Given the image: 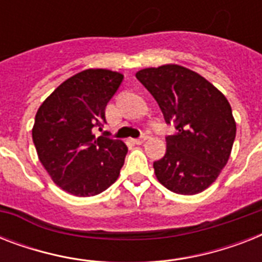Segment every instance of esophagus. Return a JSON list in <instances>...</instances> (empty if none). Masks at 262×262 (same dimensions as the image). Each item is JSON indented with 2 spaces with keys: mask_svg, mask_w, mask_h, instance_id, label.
<instances>
[{
  "mask_svg": "<svg viewBox=\"0 0 262 262\" xmlns=\"http://www.w3.org/2000/svg\"><path fill=\"white\" fill-rule=\"evenodd\" d=\"M148 137L147 136H141V137H139V139H135L133 140V143H136V144H143L144 141H145V140H147Z\"/></svg>",
  "mask_w": 262,
  "mask_h": 262,
  "instance_id": "34e87169",
  "label": "esophagus"
}]
</instances>
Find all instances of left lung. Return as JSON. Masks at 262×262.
Segmentation results:
<instances>
[{
  "label": "left lung",
  "mask_w": 262,
  "mask_h": 262,
  "mask_svg": "<svg viewBox=\"0 0 262 262\" xmlns=\"http://www.w3.org/2000/svg\"><path fill=\"white\" fill-rule=\"evenodd\" d=\"M136 77L177 129L166 137L163 158L154 162L156 178L178 194L205 190L227 163L235 140L228 100L203 76L179 65L147 68Z\"/></svg>",
  "instance_id": "8db88e82"
}]
</instances>
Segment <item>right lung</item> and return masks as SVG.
<instances>
[{
    "label": "right lung",
    "instance_id": "add662e5",
    "mask_svg": "<svg viewBox=\"0 0 262 262\" xmlns=\"http://www.w3.org/2000/svg\"><path fill=\"white\" fill-rule=\"evenodd\" d=\"M123 76L106 69H87L63 81L39 107L32 140L39 160L51 179L68 193L90 197L118 178L127 147L102 132L106 106Z\"/></svg>",
    "mask_w": 262,
    "mask_h": 262
}]
</instances>
